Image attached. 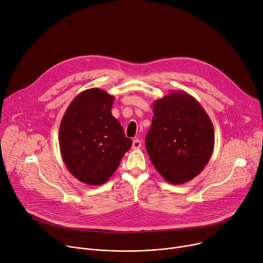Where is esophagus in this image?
Returning a JSON list of instances; mask_svg holds the SVG:
<instances>
[{"label":"esophagus","mask_w":263,"mask_h":263,"mask_svg":"<svg viewBox=\"0 0 263 263\" xmlns=\"http://www.w3.org/2000/svg\"><path fill=\"white\" fill-rule=\"evenodd\" d=\"M139 147H141V141L136 138L132 141V148H139Z\"/></svg>","instance_id":"1"}]
</instances>
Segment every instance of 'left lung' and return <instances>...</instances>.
I'll return each mask as SVG.
<instances>
[{"instance_id":"left-lung-1","label":"left lung","mask_w":263,"mask_h":263,"mask_svg":"<svg viewBox=\"0 0 263 263\" xmlns=\"http://www.w3.org/2000/svg\"><path fill=\"white\" fill-rule=\"evenodd\" d=\"M146 152L161 176L181 184L199 175L210 159L214 130L202 106L190 95L173 92L153 105Z\"/></svg>"}]
</instances>
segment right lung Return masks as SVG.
Returning a JSON list of instances; mask_svg holds the SVG:
<instances>
[{"label":"right lung","mask_w":263,"mask_h":263,"mask_svg":"<svg viewBox=\"0 0 263 263\" xmlns=\"http://www.w3.org/2000/svg\"><path fill=\"white\" fill-rule=\"evenodd\" d=\"M114 100L101 89H87L73 99L60 124L64 163L73 177L89 185L107 182L132 144L111 115Z\"/></svg>","instance_id":"add662e5"}]
</instances>
